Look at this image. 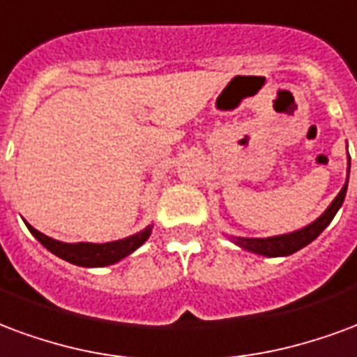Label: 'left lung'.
Returning a JSON list of instances; mask_svg holds the SVG:
<instances>
[{"label":"left lung","mask_w":357,"mask_h":357,"mask_svg":"<svg viewBox=\"0 0 357 357\" xmlns=\"http://www.w3.org/2000/svg\"><path fill=\"white\" fill-rule=\"evenodd\" d=\"M346 188H348V178H346V184L340 190V194L335 199L333 204L327 207L321 217L317 218L316 222H312L310 226H306L303 230L293 234H285V236H275V238H262V239H251V238H238L236 243L239 247H243L247 251L257 255H264V257H285V255H293L298 249H303L308 243H312L314 239L324 232L325 228L329 226V222L333 220V217L337 215V211L340 209V205L344 202Z\"/></svg>","instance_id":"8db88e82"}]
</instances>
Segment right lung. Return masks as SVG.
<instances>
[{"label":"right lung","instance_id":"right-lung-1","mask_svg":"<svg viewBox=\"0 0 357 357\" xmlns=\"http://www.w3.org/2000/svg\"><path fill=\"white\" fill-rule=\"evenodd\" d=\"M28 230L33 234V238L40 241L41 245L49 249L51 253L61 257L64 261L77 264V266H108L114 262L121 261L123 257L132 253L137 247H140L148 239L152 226H148L146 230H142L137 236L119 239V241H110V243H62L53 238H47L45 234L38 232L30 225Z\"/></svg>","mask_w":357,"mask_h":357}]
</instances>
